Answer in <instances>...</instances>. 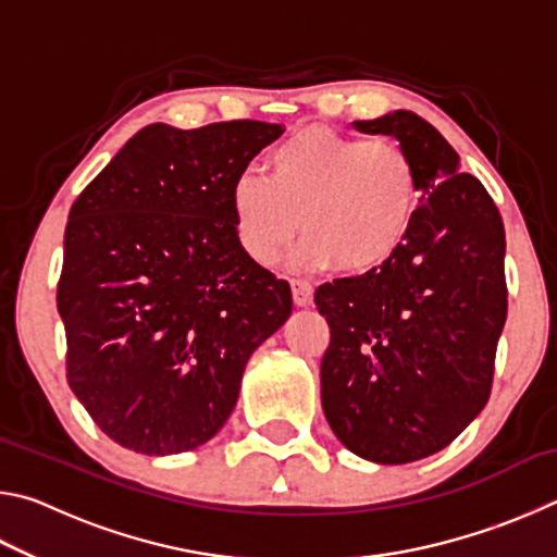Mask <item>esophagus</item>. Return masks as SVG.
<instances>
[{"instance_id": "1", "label": "esophagus", "mask_w": 557, "mask_h": 557, "mask_svg": "<svg viewBox=\"0 0 557 557\" xmlns=\"http://www.w3.org/2000/svg\"><path fill=\"white\" fill-rule=\"evenodd\" d=\"M292 299L297 307H309L314 301V287L305 280H295L292 282Z\"/></svg>"}]
</instances>
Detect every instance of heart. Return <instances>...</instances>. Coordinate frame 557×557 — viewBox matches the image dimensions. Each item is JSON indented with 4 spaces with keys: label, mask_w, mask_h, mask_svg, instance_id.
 <instances>
[{
    "label": "heart",
    "mask_w": 557,
    "mask_h": 557,
    "mask_svg": "<svg viewBox=\"0 0 557 557\" xmlns=\"http://www.w3.org/2000/svg\"><path fill=\"white\" fill-rule=\"evenodd\" d=\"M228 203L235 238L258 265H275L301 225V268L326 270L336 262L346 272H366L408 240L420 186L400 145L305 129L272 149L270 176H235Z\"/></svg>",
    "instance_id": "1"
}]
</instances>
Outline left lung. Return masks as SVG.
I'll return each instance as SVG.
<instances>
[{
  "label": "left lung",
  "mask_w": 557,
  "mask_h": 557,
  "mask_svg": "<svg viewBox=\"0 0 557 557\" xmlns=\"http://www.w3.org/2000/svg\"><path fill=\"white\" fill-rule=\"evenodd\" d=\"M354 127L398 139L418 172L420 206L388 262L317 289L332 329L322 408L354 455L408 465L445 449L492 393L506 233L492 196L428 120L393 110Z\"/></svg>",
  "instance_id": "8db88e82"
}]
</instances>
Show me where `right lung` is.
<instances>
[{"label":"right lung","mask_w":557,"mask_h":557,"mask_svg":"<svg viewBox=\"0 0 557 557\" xmlns=\"http://www.w3.org/2000/svg\"><path fill=\"white\" fill-rule=\"evenodd\" d=\"M277 122H154L127 139L69 213L59 280L65 373L117 445L201 447L238 403L252 351L287 322L285 280L245 256L228 191Z\"/></svg>","instance_id":"1"}]
</instances>
